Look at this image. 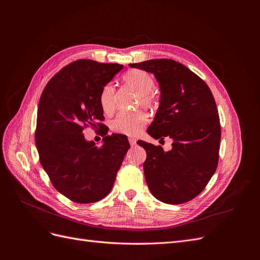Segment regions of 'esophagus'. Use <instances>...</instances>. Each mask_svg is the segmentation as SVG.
I'll list each match as a JSON object with an SVG mask.
<instances>
[{
    "label": "esophagus",
    "mask_w": 260,
    "mask_h": 260,
    "mask_svg": "<svg viewBox=\"0 0 260 260\" xmlns=\"http://www.w3.org/2000/svg\"><path fill=\"white\" fill-rule=\"evenodd\" d=\"M128 141H129V144H131L132 146L136 145V142H137V141H136V139H135V138H129V139H128Z\"/></svg>",
    "instance_id": "1"
}]
</instances>
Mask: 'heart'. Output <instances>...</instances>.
<instances>
[{"label":"heart","instance_id":"obj_1","mask_svg":"<svg viewBox=\"0 0 260 260\" xmlns=\"http://www.w3.org/2000/svg\"><path fill=\"white\" fill-rule=\"evenodd\" d=\"M125 83L140 94L139 102L147 107H153L156 99L151 91L155 87V81L148 73L140 70L128 72L123 77ZM100 104L105 113H111L115 108V87L112 84L105 85L100 93ZM147 122V115L142 112H121L112 122V128L119 134L137 136L141 133Z\"/></svg>","mask_w":260,"mask_h":260}]
</instances>
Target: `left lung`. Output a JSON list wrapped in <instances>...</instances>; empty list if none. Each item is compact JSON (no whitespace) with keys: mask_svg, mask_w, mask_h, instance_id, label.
<instances>
[{"mask_svg":"<svg viewBox=\"0 0 260 260\" xmlns=\"http://www.w3.org/2000/svg\"><path fill=\"white\" fill-rule=\"evenodd\" d=\"M151 73L160 86V105L147 133L155 139H173L172 149L140 141L151 193L169 204L187 202L199 195L214 175L221 138L220 121L211 89L183 64L155 59L129 64Z\"/></svg>","mask_w":260,"mask_h":260,"instance_id":"left-lung-1","label":"left lung"}]
</instances>
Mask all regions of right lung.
Returning <instances> with one entry per match:
<instances>
[{
  "label": "right lung",
  "instance_id": "right-lung-1",
  "mask_svg": "<svg viewBox=\"0 0 260 260\" xmlns=\"http://www.w3.org/2000/svg\"><path fill=\"white\" fill-rule=\"evenodd\" d=\"M121 64L78 60L53 76L38 106L36 145L40 162L58 192L77 203H91L111 192L129 148L124 135L102 132V145L86 141L84 126H102V88Z\"/></svg>",
  "mask_w": 260,
  "mask_h": 260
}]
</instances>
